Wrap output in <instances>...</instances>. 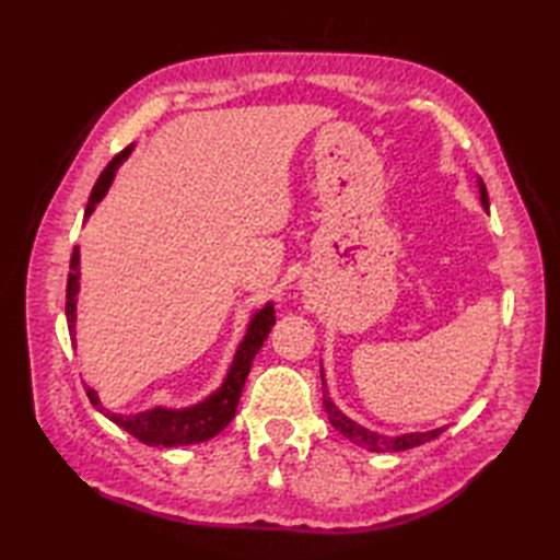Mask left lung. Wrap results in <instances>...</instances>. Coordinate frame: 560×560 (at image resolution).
<instances>
[{
	"label": "left lung",
	"mask_w": 560,
	"mask_h": 560,
	"mask_svg": "<svg viewBox=\"0 0 560 560\" xmlns=\"http://www.w3.org/2000/svg\"><path fill=\"white\" fill-rule=\"evenodd\" d=\"M481 201H483V207L489 209V195H486L483 183H481ZM323 404H325V411H327L329 423L335 425L343 438H349L351 443L361 445V447L371 450V452H401V450H409V447H419V445L428 443V440H433V438H438L440 433L445 431V428H435V431H428V433H407V435H397V438H389V435H380V433L368 431V428L351 421L349 416H343L335 407V404H331V399L327 397V392H325V377H323Z\"/></svg>",
	"instance_id": "1"
}]
</instances>
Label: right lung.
<instances>
[{
	"mask_svg": "<svg viewBox=\"0 0 560 560\" xmlns=\"http://www.w3.org/2000/svg\"><path fill=\"white\" fill-rule=\"evenodd\" d=\"M129 151H132V147L122 149L108 165H105V171L101 173L96 185H93V189H91L86 217H91V211L96 209L103 195L108 192L115 171L120 168V163L129 156ZM77 293H79V249L74 247V253H71V261H69V279H67V323H69L71 337H74V323H77ZM273 323H277V315H273V305L267 303L253 317V323H249L247 335L241 343V349H237V353H235V361H233L229 377H225L221 389L213 392L209 399L197 404V407L180 409V411L151 409V411L135 413V416H120V413L105 411L101 407L98 395L91 387H86V395H89L93 407L101 409L113 423L125 428L129 435H135L139 443L153 445V447L205 443V440L219 435L223 428L231 423V419L235 416V409H237V401H241V392H243L249 368H253L255 355L261 349V343H265Z\"/></svg>",
	"mask_w": 560,
	"mask_h": 560,
	"instance_id": "obj_1",
	"label": "right lung"
}]
</instances>
